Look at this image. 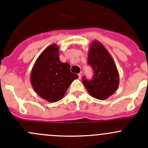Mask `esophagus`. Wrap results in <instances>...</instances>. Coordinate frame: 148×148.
I'll return each instance as SVG.
<instances>
[{
	"label": "esophagus",
	"instance_id": "esophagus-1",
	"mask_svg": "<svg viewBox=\"0 0 148 148\" xmlns=\"http://www.w3.org/2000/svg\"><path fill=\"white\" fill-rule=\"evenodd\" d=\"M78 76H79V79H81V77H82V72H80L79 74H78Z\"/></svg>",
	"mask_w": 148,
	"mask_h": 148
}]
</instances>
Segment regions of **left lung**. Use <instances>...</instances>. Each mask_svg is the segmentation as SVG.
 I'll use <instances>...</instances> for the list:
<instances>
[{
	"instance_id": "obj_1",
	"label": "left lung",
	"mask_w": 148,
	"mask_h": 148,
	"mask_svg": "<svg viewBox=\"0 0 148 148\" xmlns=\"http://www.w3.org/2000/svg\"><path fill=\"white\" fill-rule=\"evenodd\" d=\"M88 64L94 71L93 78L82 82L89 95L98 99H106L117 91L119 73L114 60L102 43L92 41L89 48Z\"/></svg>"
}]
</instances>
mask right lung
Here are the masks:
<instances>
[{
    "label": "right lung",
    "mask_w": 148,
    "mask_h": 148,
    "mask_svg": "<svg viewBox=\"0 0 148 148\" xmlns=\"http://www.w3.org/2000/svg\"><path fill=\"white\" fill-rule=\"evenodd\" d=\"M59 53L56 44L46 48L37 58L30 76L36 93L50 102L62 99L69 85L78 78L77 74L71 72L69 63L61 62Z\"/></svg>",
    "instance_id": "1"
}]
</instances>
